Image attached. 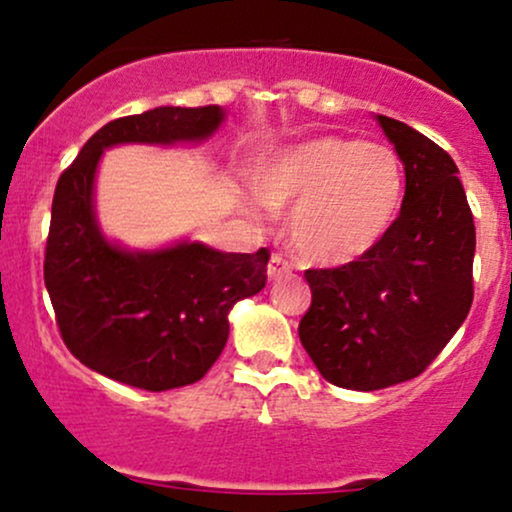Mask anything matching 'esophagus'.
Listing matches in <instances>:
<instances>
[{"mask_svg":"<svg viewBox=\"0 0 512 512\" xmlns=\"http://www.w3.org/2000/svg\"><path fill=\"white\" fill-rule=\"evenodd\" d=\"M289 262L284 260L281 255H276V252H272V257H269V264H267V276L269 279H276V276H284L289 274Z\"/></svg>","mask_w":512,"mask_h":512,"instance_id":"1","label":"esophagus"}]
</instances>
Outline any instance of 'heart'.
<instances>
[{
    "instance_id": "obj_1",
    "label": "heart",
    "mask_w": 512,
    "mask_h": 512,
    "mask_svg": "<svg viewBox=\"0 0 512 512\" xmlns=\"http://www.w3.org/2000/svg\"><path fill=\"white\" fill-rule=\"evenodd\" d=\"M269 209H291L289 238L303 260L346 264L368 255L395 223L404 173L385 144L317 137L286 146L255 173Z\"/></svg>"
}]
</instances>
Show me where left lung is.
<instances>
[{"label": "left lung", "instance_id": "obj_1", "mask_svg": "<svg viewBox=\"0 0 512 512\" xmlns=\"http://www.w3.org/2000/svg\"><path fill=\"white\" fill-rule=\"evenodd\" d=\"M375 120L404 166L402 209L368 255L305 272L313 303L298 327L322 378L358 392L424 373L474 298L477 231L455 161L414 127Z\"/></svg>", "mask_w": 512, "mask_h": 512}]
</instances>
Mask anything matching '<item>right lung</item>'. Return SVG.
I'll list each match as a JSON object with an SVG mask.
<instances>
[{
	"instance_id": "1",
	"label": "right lung",
	"mask_w": 512,
	"mask_h": 512,
	"mask_svg": "<svg viewBox=\"0 0 512 512\" xmlns=\"http://www.w3.org/2000/svg\"><path fill=\"white\" fill-rule=\"evenodd\" d=\"M226 120L221 105L161 108L98 129L57 180L45 248L48 286L67 349L105 378L161 392L204 378L228 342V313L267 281L269 252H221L182 238L127 248L103 233L96 175L122 144H204Z\"/></svg>"
}]
</instances>
